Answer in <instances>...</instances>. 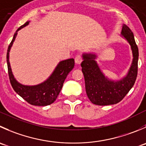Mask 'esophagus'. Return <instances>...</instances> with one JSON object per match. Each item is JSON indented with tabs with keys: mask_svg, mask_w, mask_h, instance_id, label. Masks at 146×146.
Returning a JSON list of instances; mask_svg holds the SVG:
<instances>
[{
	"mask_svg": "<svg viewBox=\"0 0 146 146\" xmlns=\"http://www.w3.org/2000/svg\"><path fill=\"white\" fill-rule=\"evenodd\" d=\"M82 60H83V59H82L81 56H80V55H78V56H76V58H75V62H76V64H80Z\"/></svg>",
	"mask_w": 146,
	"mask_h": 146,
	"instance_id": "esophagus-1",
	"label": "esophagus"
}]
</instances>
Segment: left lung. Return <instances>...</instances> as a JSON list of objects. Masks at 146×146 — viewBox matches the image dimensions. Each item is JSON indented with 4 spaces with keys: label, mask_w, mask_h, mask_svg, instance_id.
Here are the masks:
<instances>
[{
    "label": "left lung",
    "mask_w": 146,
    "mask_h": 146,
    "mask_svg": "<svg viewBox=\"0 0 146 146\" xmlns=\"http://www.w3.org/2000/svg\"><path fill=\"white\" fill-rule=\"evenodd\" d=\"M121 36L128 41L132 50L133 60L129 70L119 80H112L105 76L98 64L96 53H84L82 55V72L89 100L98 106H108L119 103L133 86L138 74V48L131 30L123 24Z\"/></svg>",
    "instance_id": "8db88e82"
}]
</instances>
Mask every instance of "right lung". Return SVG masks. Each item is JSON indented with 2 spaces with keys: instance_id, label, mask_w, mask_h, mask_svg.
<instances>
[{
  "instance_id": "obj_1",
  "label": "right lung",
  "mask_w": 146,
  "mask_h": 146,
  "mask_svg": "<svg viewBox=\"0 0 146 146\" xmlns=\"http://www.w3.org/2000/svg\"><path fill=\"white\" fill-rule=\"evenodd\" d=\"M29 23L30 21H27L17 30L14 34L12 41L8 46L6 59L10 82L13 90L28 103L33 106H48L53 103L57 98L66 77L74 68L75 61L73 58L60 61L51 75L41 83L35 86H25L20 83L13 74L9 61V53L15 40L18 31L27 26Z\"/></svg>"
}]
</instances>
